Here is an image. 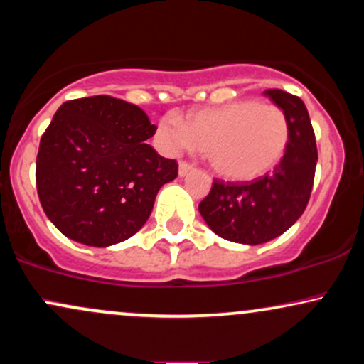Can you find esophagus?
<instances>
[{"instance_id":"esophagus-1","label":"esophagus","mask_w":364,"mask_h":364,"mask_svg":"<svg viewBox=\"0 0 364 364\" xmlns=\"http://www.w3.org/2000/svg\"><path fill=\"white\" fill-rule=\"evenodd\" d=\"M193 169V164L188 161H179V176H185L188 174V171Z\"/></svg>"}]
</instances>
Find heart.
Returning a JSON list of instances; mask_svg holds the SVG:
<instances>
[{
	"mask_svg": "<svg viewBox=\"0 0 364 364\" xmlns=\"http://www.w3.org/2000/svg\"><path fill=\"white\" fill-rule=\"evenodd\" d=\"M289 139L286 111L252 99L193 111L185 123L164 116L157 124V140L166 150H205L215 173L232 181H252L270 173L286 156Z\"/></svg>",
	"mask_w": 364,
	"mask_h": 364,
	"instance_id": "heart-1",
	"label": "heart"
}]
</instances>
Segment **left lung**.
<instances>
[{
    "mask_svg": "<svg viewBox=\"0 0 364 364\" xmlns=\"http://www.w3.org/2000/svg\"><path fill=\"white\" fill-rule=\"evenodd\" d=\"M289 118L286 156L265 176L250 183L214 179L198 210L217 236L232 243L260 245L286 232L301 217L310 200L318 161L315 132L298 95L265 90Z\"/></svg>",
    "mask_w": 364,
    "mask_h": 364,
    "instance_id": "8db88e82",
    "label": "left lung"
}]
</instances>
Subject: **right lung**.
Here are the masks:
<instances>
[{
    "label": "right lung",
    "mask_w": 364,
    "mask_h": 364,
    "mask_svg": "<svg viewBox=\"0 0 364 364\" xmlns=\"http://www.w3.org/2000/svg\"><path fill=\"white\" fill-rule=\"evenodd\" d=\"M157 127L135 104L111 95L66 101L46 128L36 185L46 215L70 240L111 246L147 223L178 162L145 144Z\"/></svg>",
    "instance_id": "1"
}]
</instances>
